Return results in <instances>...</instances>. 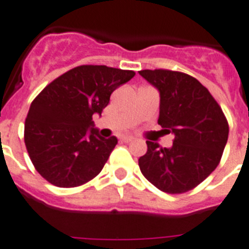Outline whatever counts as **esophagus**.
I'll return each mask as SVG.
<instances>
[{
	"instance_id": "obj_1",
	"label": "esophagus",
	"mask_w": 249,
	"mask_h": 249,
	"mask_svg": "<svg viewBox=\"0 0 249 249\" xmlns=\"http://www.w3.org/2000/svg\"><path fill=\"white\" fill-rule=\"evenodd\" d=\"M133 137L132 136H122V137H121V141L122 142H131V141H133Z\"/></svg>"
}]
</instances>
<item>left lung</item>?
I'll list each match as a JSON object with an SVG mask.
<instances>
[{
  "label": "left lung",
  "instance_id": "1",
  "mask_svg": "<svg viewBox=\"0 0 249 249\" xmlns=\"http://www.w3.org/2000/svg\"><path fill=\"white\" fill-rule=\"evenodd\" d=\"M140 75L160 93L157 123L175 136L171 147L146 141L139 159L146 179L169 194L194 189L213 173L228 141L222 108L199 80L173 70H141Z\"/></svg>",
  "mask_w": 249,
  "mask_h": 249
}]
</instances>
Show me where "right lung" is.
Listing matches in <instances>:
<instances>
[{"label":"right lung","instance_id":"1","mask_svg":"<svg viewBox=\"0 0 249 249\" xmlns=\"http://www.w3.org/2000/svg\"><path fill=\"white\" fill-rule=\"evenodd\" d=\"M133 76L132 70L80 65L42 89L30 106L25 145L44 179L74 188L101 173L118 140L99 136L92 117L101 116L112 92Z\"/></svg>","mask_w":249,"mask_h":249}]
</instances>
